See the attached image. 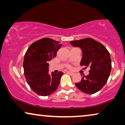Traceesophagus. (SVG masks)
<instances>
[{
  "label": "esophagus",
  "mask_w": 125,
  "mask_h": 125,
  "mask_svg": "<svg viewBox=\"0 0 125 125\" xmlns=\"http://www.w3.org/2000/svg\"><path fill=\"white\" fill-rule=\"evenodd\" d=\"M67 73H68V74H70V75H73V74H74V73H73V72H67Z\"/></svg>",
  "instance_id": "obj_1"
}]
</instances>
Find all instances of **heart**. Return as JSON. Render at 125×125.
<instances>
[{
    "mask_svg": "<svg viewBox=\"0 0 125 125\" xmlns=\"http://www.w3.org/2000/svg\"><path fill=\"white\" fill-rule=\"evenodd\" d=\"M68 68H71V66H69V65L68 66Z\"/></svg>",
    "mask_w": 125,
    "mask_h": 125,
    "instance_id": "1",
    "label": "heart"
}]
</instances>
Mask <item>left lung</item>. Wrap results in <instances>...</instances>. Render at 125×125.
<instances>
[{
    "mask_svg": "<svg viewBox=\"0 0 125 125\" xmlns=\"http://www.w3.org/2000/svg\"><path fill=\"white\" fill-rule=\"evenodd\" d=\"M83 52L80 65L89 67V74L83 75L81 81L76 83L78 89L86 94L95 93L103 88L110 76L112 60L109 51L101 43L91 38L70 42Z\"/></svg>",
    "mask_w": 125,
    "mask_h": 125,
    "instance_id": "obj_1",
    "label": "left lung"
}]
</instances>
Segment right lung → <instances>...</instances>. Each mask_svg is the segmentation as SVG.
I'll return each mask as SVG.
<instances>
[{"label": "right lung", "instance_id": "obj_1", "mask_svg": "<svg viewBox=\"0 0 125 125\" xmlns=\"http://www.w3.org/2000/svg\"><path fill=\"white\" fill-rule=\"evenodd\" d=\"M62 46L60 42L50 38H43L30 46L24 55L23 68L28 84L34 92L47 96L57 89L64 74L49 73V61L56 56Z\"/></svg>", "mask_w": 125, "mask_h": 125}]
</instances>
